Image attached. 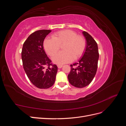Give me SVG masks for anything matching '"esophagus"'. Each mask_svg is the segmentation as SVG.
<instances>
[{
    "instance_id": "1",
    "label": "esophagus",
    "mask_w": 126,
    "mask_h": 126,
    "mask_svg": "<svg viewBox=\"0 0 126 126\" xmlns=\"http://www.w3.org/2000/svg\"><path fill=\"white\" fill-rule=\"evenodd\" d=\"M63 65H59V64H58V65H57V67H58V68H62L63 67Z\"/></svg>"
}]
</instances>
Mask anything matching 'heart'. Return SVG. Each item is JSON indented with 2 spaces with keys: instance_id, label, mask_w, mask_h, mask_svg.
Masks as SVG:
<instances>
[{
  "instance_id": "b5f03b06",
  "label": "heart",
  "mask_w": 126,
  "mask_h": 126,
  "mask_svg": "<svg viewBox=\"0 0 126 126\" xmlns=\"http://www.w3.org/2000/svg\"><path fill=\"white\" fill-rule=\"evenodd\" d=\"M63 46V51L55 53ZM86 40L84 38L77 35L71 30H61L54 33L51 38H48L44 42V48L48 55L54 56L52 60L56 64H62L69 63L73 59L80 57L86 48Z\"/></svg>"
}]
</instances>
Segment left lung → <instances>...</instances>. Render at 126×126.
<instances>
[{
  "instance_id": "1",
  "label": "left lung",
  "mask_w": 126,
  "mask_h": 126,
  "mask_svg": "<svg viewBox=\"0 0 126 126\" xmlns=\"http://www.w3.org/2000/svg\"><path fill=\"white\" fill-rule=\"evenodd\" d=\"M86 40V47L83 54L78 62L71 64V70L68 75L69 82L77 88H83L89 85L96 74L99 59L97 44L89 34L83 32ZM77 64L78 67L73 66Z\"/></svg>"
}]
</instances>
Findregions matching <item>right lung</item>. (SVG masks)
Segmentation results:
<instances>
[{
	"instance_id": "1",
	"label": "right lung",
	"mask_w": 126,
	"mask_h": 126,
	"mask_svg": "<svg viewBox=\"0 0 126 126\" xmlns=\"http://www.w3.org/2000/svg\"><path fill=\"white\" fill-rule=\"evenodd\" d=\"M51 32L40 30L32 33L25 41L21 52L23 67L32 84L40 89H47L54 84L58 68L52 64L44 49V39ZM47 66V69L45 67Z\"/></svg>"
}]
</instances>
